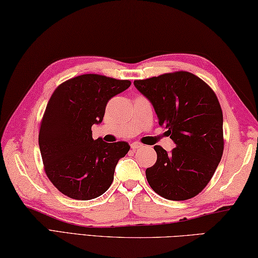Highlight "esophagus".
Instances as JSON below:
<instances>
[{
  "instance_id": "34e87169",
  "label": "esophagus",
  "mask_w": 258,
  "mask_h": 258,
  "mask_svg": "<svg viewBox=\"0 0 258 258\" xmlns=\"http://www.w3.org/2000/svg\"><path fill=\"white\" fill-rule=\"evenodd\" d=\"M142 147H143V144H141L140 142H134V143L131 144V148H132L133 150H137V149L142 148Z\"/></svg>"
}]
</instances>
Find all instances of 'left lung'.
I'll use <instances>...</instances> for the list:
<instances>
[{
  "mask_svg": "<svg viewBox=\"0 0 258 258\" xmlns=\"http://www.w3.org/2000/svg\"><path fill=\"white\" fill-rule=\"evenodd\" d=\"M134 86L151 102L159 125L176 144L170 153L154 147L157 161L145 170L149 185L167 200L194 198L222 158L223 116L217 96L202 79L186 71L135 80Z\"/></svg>",
  "mask_w": 258,
  "mask_h": 258,
  "instance_id": "8db88e82",
  "label": "left lung"
}]
</instances>
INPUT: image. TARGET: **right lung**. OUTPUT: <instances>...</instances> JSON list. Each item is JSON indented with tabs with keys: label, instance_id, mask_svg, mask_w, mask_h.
I'll return each instance as SVG.
<instances>
[{
	"label": "right lung",
	"instance_id": "add662e5",
	"mask_svg": "<svg viewBox=\"0 0 258 258\" xmlns=\"http://www.w3.org/2000/svg\"><path fill=\"white\" fill-rule=\"evenodd\" d=\"M131 86L99 74H82L60 83L40 121L39 149L45 172L60 193L74 200L96 199L109 188L117 162L128 152L127 142L92 139L107 102Z\"/></svg>",
	"mask_w": 258,
	"mask_h": 258
}]
</instances>
